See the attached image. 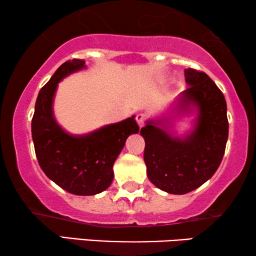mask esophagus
<instances>
[{
	"label": "esophagus",
	"mask_w": 256,
	"mask_h": 256,
	"mask_svg": "<svg viewBox=\"0 0 256 256\" xmlns=\"http://www.w3.org/2000/svg\"><path fill=\"white\" fill-rule=\"evenodd\" d=\"M145 119H146V117H145V114H143V113H138V114L136 116V120H137L139 128H143L145 124Z\"/></svg>",
	"instance_id": "1"
}]
</instances>
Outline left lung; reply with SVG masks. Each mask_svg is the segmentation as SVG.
<instances>
[{"instance_id":"8db88e82","label":"left lung","mask_w":256,"mask_h":256,"mask_svg":"<svg viewBox=\"0 0 256 256\" xmlns=\"http://www.w3.org/2000/svg\"><path fill=\"white\" fill-rule=\"evenodd\" d=\"M189 87L178 96L177 110L196 108L195 128L180 138L160 128V119L148 120L140 134L148 180L163 192L183 195L206 183L218 170L228 139L227 102L204 72L184 70Z\"/></svg>"}]
</instances>
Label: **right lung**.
<instances>
[{
    "label": "right lung",
    "mask_w": 256,
    "mask_h": 256,
    "mask_svg": "<svg viewBox=\"0 0 256 256\" xmlns=\"http://www.w3.org/2000/svg\"><path fill=\"white\" fill-rule=\"evenodd\" d=\"M85 67L80 59L61 64L38 92L32 119V137L42 171L64 190L79 196L96 195L111 186L113 164L128 136L139 131L134 116L82 136L67 134L58 124L53 114L58 84Z\"/></svg>",
    "instance_id": "right-lung-1"
}]
</instances>
